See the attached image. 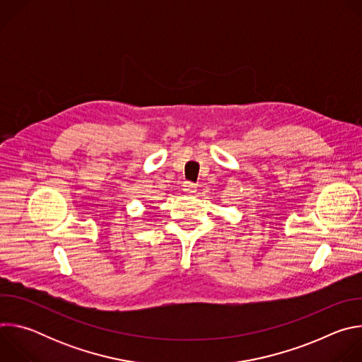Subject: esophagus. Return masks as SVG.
Listing matches in <instances>:
<instances>
[{
  "mask_svg": "<svg viewBox=\"0 0 362 362\" xmlns=\"http://www.w3.org/2000/svg\"><path fill=\"white\" fill-rule=\"evenodd\" d=\"M183 190L186 193H194L197 190V185L196 183H192V182H185L183 183Z\"/></svg>",
  "mask_w": 362,
  "mask_h": 362,
  "instance_id": "1",
  "label": "esophagus"
}]
</instances>
